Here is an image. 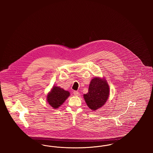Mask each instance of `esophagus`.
I'll use <instances>...</instances> for the list:
<instances>
[{"label":"esophagus","instance_id":"esophagus-1","mask_svg":"<svg viewBox=\"0 0 153 153\" xmlns=\"http://www.w3.org/2000/svg\"><path fill=\"white\" fill-rule=\"evenodd\" d=\"M73 94L75 95V96H80V93H79V92L76 91H74L73 92Z\"/></svg>","mask_w":153,"mask_h":153}]
</instances>
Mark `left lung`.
<instances>
[{"mask_svg":"<svg viewBox=\"0 0 153 153\" xmlns=\"http://www.w3.org/2000/svg\"><path fill=\"white\" fill-rule=\"evenodd\" d=\"M109 95V85L106 79L96 77L91 81L88 92L84 95V99L88 107L96 111L105 104Z\"/></svg>","mask_w":153,"mask_h":153,"instance_id":"left-lung-1","label":"left lung"}]
</instances>
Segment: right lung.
<instances>
[{
    "instance_id": "right-lung-1",
    "label": "right lung",
    "mask_w": 153,
    "mask_h": 153,
    "mask_svg": "<svg viewBox=\"0 0 153 153\" xmlns=\"http://www.w3.org/2000/svg\"><path fill=\"white\" fill-rule=\"evenodd\" d=\"M70 96V92L58 86H53L47 95V102L54 109L60 107Z\"/></svg>"
}]
</instances>
